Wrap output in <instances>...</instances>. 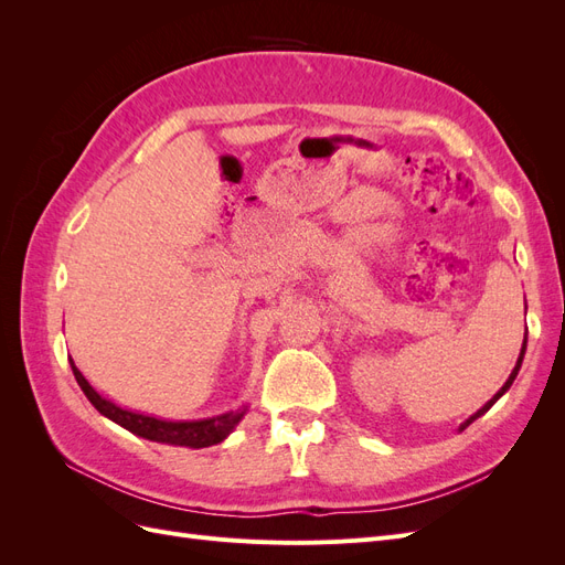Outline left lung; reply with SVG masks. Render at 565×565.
Listing matches in <instances>:
<instances>
[{"label":"left lung","instance_id":"obj_1","mask_svg":"<svg viewBox=\"0 0 565 565\" xmlns=\"http://www.w3.org/2000/svg\"><path fill=\"white\" fill-rule=\"evenodd\" d=\"M519 367H521V358H519V363H516V367H514V372H511V377H509V380H507V384H504V386H502V388H500V391H498V393H494V398H492V401H490V403H486V405H483V407H481V409H478V413H476V415H473V417H471V419H476V417H478V415H481V413H486V409H490V405H492V403H494V401H498V398H500V396H502V393H504V391H507V388H509V386H511V382H514V377H516V372H519ZM471 419H469V422H471Z\"/></svg>","mask_w":565,"mask_h":565}]
</instances>
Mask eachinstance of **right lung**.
<instances>
[{
  "label": "right lung",
  "mask_w": 565,
  "mask_h": 565,
  "mask_svg": "<svg viewBox=\"0 0 565 565\" xmlns=\"http://www.w3.org/2000/svg\"><path fill=\"white\" fill-rule=\"evenodd\" d=\"M75 380L82 386V391L87 393V398L94 403L100 415H106L108 419L117 422L119 426H125L131 434L148 438V440H158V443H169V446H185V448H210L216 446V443L224 440L233 426L243 419V409L237 413H226L212 419H200V422H164L158 417H148L139 413H129V409L117 407L115 403L106 401L104 396L89 386V382L82 377V372L73 365Z\"/></svg>",
  "instance_id": "right-lung-1"
}]
</instances>
